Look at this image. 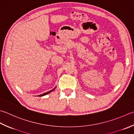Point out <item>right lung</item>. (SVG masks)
Segmentation results:
<instances>
[{
	"mask_svg": "<svg viewBox=\"0 0 134 134\" xmlns=\"http://www.w3.org/2000/svg\"><path fill=\"white\" fill-rule=\"evenodd\" d=\"M54 90V89H53V90H52L50 91H49V92H46V93H44L42 94V95H39L38 96H44V95H47V94H48L49 93L51 92H52V91H53Z\"/></svg>",
	"mask_w": 134,
	"mask_h": 134,
	"instance_id": "right-lung-1",
	"label": "right lung"
}]
</instances>
